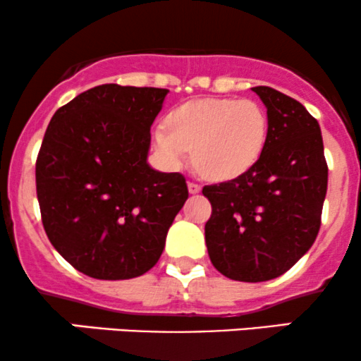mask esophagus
<instances>
[{
  "mask_svg": "<svg viewBox=\"0 0 361 361\" xmlns=\"http://www.w3.org/2000/svg\"><path fill=\"white\" fill-rule=\"evenodd\" d=\"M202 190V186L198 185V183H195V181H188V192L192 193V195H195V193H198Z\"/></svg>",
  "mask_w": 361,
  "mask_h": 361,
  "instance_id": "1",
  "label": "esophagus"
}]
</instances>
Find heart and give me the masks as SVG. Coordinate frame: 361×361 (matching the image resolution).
Returning <instances> with one entry per match:
<instances>
[{"instance_id":"obj_1","label":"heart","mask_w":361,"mask_h":361,"mask_svg":"<svg viewBox=\"0 0 361 361\" xmlns=\"http://www.w3.org/2000/svg\"><path fill=\"white\" fill-rule=\"evenodd\" d=\"M268 137V115L255 100L198 98L178 105L166 127L152 130V146L171 166L193 149L195 168L215 181L234 180L255 166Z\"/></svg>"}]
</instances>
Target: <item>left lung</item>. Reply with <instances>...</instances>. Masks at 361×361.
<instances>
[{"instance_id": "1", "label": "left lung", "mask_w": 361, "mask_h": 361, "mask_svg": "<svg viewBox=\"0 0 361 361\" xmlns=\"http://www.w3.org/2000/svg\"><path fill=\"white\" fill-rule=\"evenodd\" d=\"M268 114L259 159L234 180L204 186L212 205L205 243L215 270L238 281L283 275L316 241L327 192L317 120L268 86L252 88Z\"/></svg>"}]
</instances>
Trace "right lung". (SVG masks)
Wrapping results in <instances>:
<instances>
[{"label": "right lung", "instance_id": "1", "mask_svg": "<svg viewBox=\"0 0 361 361\" xmlns=\"http://www.w3.org/2000/svg\"><path fill=\"white\" fill-rule=\"evenodd\" d=\"M168 90L94 86L54 114L35 163L49 241L78 271L127 280L151 270L188 198L181 173L147 164Z\"/></svg>", "mask_w": 361, "mask_h": 361}]
</instances>
